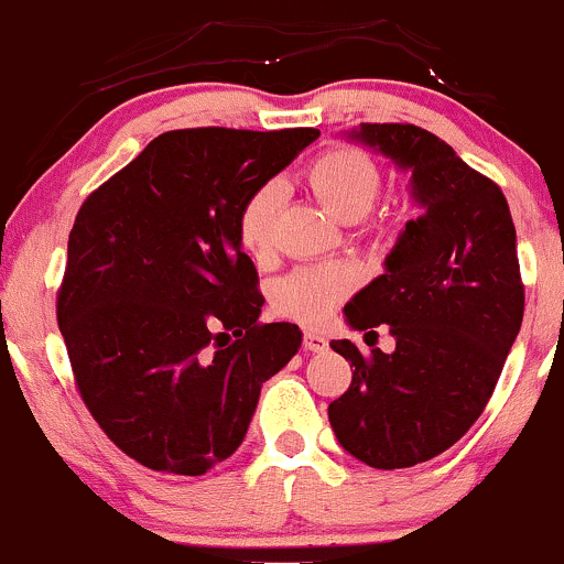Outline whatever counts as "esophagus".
<instances>
[{"instance_id": "esophagus-1", "label": "esophagus", "mask_w": 564, "mask_h": 564, "mask_svg": "<svg viewBox=\"0 0 564 564\" xmlns=\"http://www.w3.org/2000/svg\"><path fill=\"white\" fill-rule=\"evenodd\" d=\"M304 349H310V352H323V349H328V339L318 332H304Z\"/></svg>"}]
</instances>
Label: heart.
<instances>
[{
	"label": "heart",
	"mask_w": 564,
	"mask_h": 564,
	"mask_svg": "<svg viewBox=\"0 0 564 564\" xmlns=\"http://www.w3.org/2000/svg\"><path fill=\"white\" fill-rule=\"evenodd\" d=\"M307 183L323 204L345 223H355L371 212L381 191V174L358 148L339 145L321 153L310 164ZM278 187L260 185L238 209V238L251 257H264L273 246V219ZM352 286V275L339 264H313L283 275L273 286V307L304 326L326 323Z\"/></svg>",
	"instance_id": "heart-1"
}]
</instances>
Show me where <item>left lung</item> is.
<instances>
[{
    "instance_id": "8db88e82",
    "label": "left lung",
    "mask_w": 564,
    "mask_h": 564,
    "mask_svg": "<svg viewBox=\"0 0 564 564\" xmlns=\"http://www.w3.org/2000/svg\"><path fill=\"white\" fill-rule=\"evenodd\" d=\"M347 138L411 174L422 215L400 230L384 273L347 302L349 328L387 323L394 349L332 341L355 371L328 422L349 456L403 469L467 435L496 390L525 310L517 232L501 187L426 129L360 124Z\"/></svg>"
}]
</instances>
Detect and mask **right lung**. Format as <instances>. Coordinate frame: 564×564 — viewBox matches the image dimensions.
Returning <instances> with one entry per match:
<instances>
[{
  "instance_id": "obj_1",
  "label": "right lung",
  "mask_w": 564,
  "mask_h": 564,
  "mask_svg": "<svg viewBox=\"0 0 564 564\" xmlns=\"http://www.w3.org/2000/svg\"><path fill=\"white\" fill-rule=\"evenodd\" d=\"M318 134L164 132L82 204L57 326L89 413L142 467L196 477L232 456L300 352V326L260 323L236 219Z\"/></svg>"
}]
</instances>
